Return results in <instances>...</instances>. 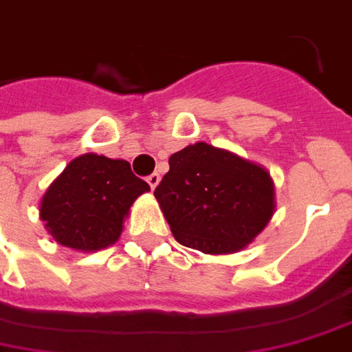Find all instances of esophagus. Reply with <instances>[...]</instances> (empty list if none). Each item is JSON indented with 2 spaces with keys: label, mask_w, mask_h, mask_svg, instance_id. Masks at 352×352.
Returning a JSON list of instances; mask_svg holds the SVG:
<instances>
[{
  "label": "esophagus",
  "mask_w": 352,
  "mask_h": 352,
  "mask_svg": "<svg viewBox=\"0 0 352 352\" xmlns=\"http://www.w3.org/2000/svg\"><path fill=\"white\" fill-rule=\"evenodd\" d=\"M146 181H148V184H151L152 188H156L160 183V173H151V175L146 177Z\"/></svg>",
  "instance_id": "1"
}]
</instances>
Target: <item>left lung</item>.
I'll return each mask as SVG.
<instances>
[{
    "label": "left lung",
    "instance_id": "8db88e82",
    "mask_svg": "<svg viewBox=\"0 0 352 352\" xmlns=\"http://www.w3.org/2000/svg\"><path fill=\"white\" fill-rule=\"evenodd\" d=\"M154 196L177 242L210 255L244 250L276 208L267 169L208 142L171 154Z\"/></svg>",
    "mask_w": 352,
    "mask_h": 352
}]
</instances>
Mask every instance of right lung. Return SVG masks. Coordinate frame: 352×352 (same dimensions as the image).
<instances>
[{
  "label": "right lung",
  "mask_w": 352,
  "mask_h": 352,
  "mask_svg": "<svg viewBox=\"0 0 352 352\" xmlns=\"http://www.w3.org/2000/svg\"><path fill=\"white\" fill-rule=\"evenodd\" d=\"M151 186L129 162L99 154L74 158L41 198L39 217L60 245L99 252L118 242L129 208Z\"/></svg>",
  "instance_id": "add662e5"
}]
</instances>
